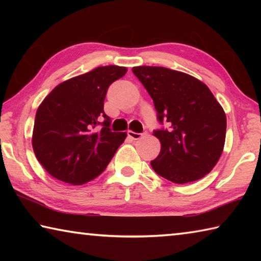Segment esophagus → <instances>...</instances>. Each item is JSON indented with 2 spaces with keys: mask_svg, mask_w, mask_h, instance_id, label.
Listing matches in <instances>:
<instances>
[{
  "mask_svg": "<svg viewBox=\"0 0 261 261\" xmlns=\"http://www.w3.org/2000/svg\"><path fill=\"white\" fill-rule=\"evenodd\" d=\"M127 136H129L131 139L138 140L143 137V134H137V132H134V131H127Z\"/></svg>",
  "mask_w": 261,
  "mask_h": 261,
  "instance_id": "34e87169",
  "label": "esophagus"
}]
</instances>
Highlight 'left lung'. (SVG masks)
<instances>
[{
    "instance_id": "obj_1",
    "label": "left lung",
    "mask_w": 261,
    "mask_h": 261,
    "mask_svg": "<svg viewBox=\"0 0 261 261\" xmlns=\"http://www.w3.org/2000/svg\"><path fill=\"white\" fill-rule=\"evenodd\" d=\"M132 71L153 99L158 120L169 129L154 131L161 151L151 166L170 182L200 179L222 154L227 117L211 90L199 79L163 67H135Z\"/></svg>"
}]
</instances>
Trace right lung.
<instances>
[{"label":"right lung","mask_w":261,"mask_h":261,"mask_svg":"<svg viewBox=\"0 0 261 261\" xmlns=\"http://www.w3.org/2000/svg\"><path fill=\"white\" fill-rule=\"evenodd\" d=\"M118 65L99 67L68 79L48 94L35 114L32 146L48 174L62 182L82 185L108 166L126 132H112L103 112L109 85L124 76ZM106 120L96 132L98 118Z\"/></svg>","instance_id":"1"}]
</instances>
